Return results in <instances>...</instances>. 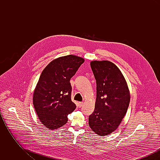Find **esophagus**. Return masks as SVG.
Wrapping results in <instances>:
<instances>
[{"mask_svg":"<svg viewBox=\"0 0 160 160\" xmlns=\"http://www.w3.org/2000/svg\"><path fill=\"white\" fill-rule=\"evenodd\" d=\"M83 104V102H79V103H78V105H79V106L80 107L82 106Z\"/></svg>","mask_w":160,"mask_h":160,"instance_id":"1","label":"esophagus"}]
</instances>
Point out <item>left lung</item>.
<instances>
[{
	"label": "left lung",
	"mask_w": 160,
	"mask_h": 160,
	"mask_svg": "<svg viewBox=\"0 0 160 160\" xmlns=\"http://www.w3.org/2000/svg\"><path fill=\"white\" fill-rule=\"evenodd\" d=\"M90 64L97 82V98L89 125L95 134L108 136L118 129L126 114L129 89L121 71L112 62L93 61Z\"/></svg>",
	"instance_id": "8db88e82"
}]
</instances>
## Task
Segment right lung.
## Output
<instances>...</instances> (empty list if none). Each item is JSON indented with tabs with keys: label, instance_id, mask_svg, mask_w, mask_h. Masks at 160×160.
Here are the masks:
<instances>
[{
	"label": "right lung",
	"instance_id": "right-lung-1",
	"mask_svg": "<svg viewBox=\"0 0 160 160\" xmlns=\"http://www.w3.org/2000/svg\"><path fill=\"white\" fill-rule=\"evenodd\" d=\"M84 62L75 55L59 57L42 71L33 95L38 118L46 127L59 128L68 121V115L76 108L71 101L70 79Z\"/></svg>",
	"mask_w": 160,
	"mask_h": 160
}]
</instances>
